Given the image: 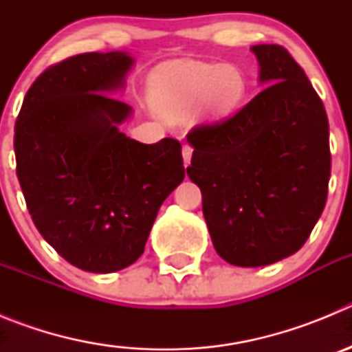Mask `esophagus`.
<instances>
[{
	"instance_id": "obj_1",
	"label": "esophagus",
	"mask_w": 352,
	"mask_h": 352,
	"mask_svg": "<svg viewBox=\"0 0 352 352\" xmlns=\"http://www.w3.org/2000/svg\"><path fill=\"white\" fill-rule=\"evenodd\" d=\"M192 151H194V148H192L190 144L183 146V162H185V166H188V164H190Z\"/></svg>"
}]
</instances>
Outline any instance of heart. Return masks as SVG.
Returning a JSON list of instances; mask_svg holds the SVG:
<instances>
[{
    "mask_svg": "<svg viewBox=\"0 0 352 352\" xmlns=\"http://www.w3.org/2000/svg\"><path fill=\"white\" fill-rule=\"evenodd\" d=\"M243 95V79L232 67L208 63L167 65L151 77L149 100L158 114L182 120L203 104L213 114L231 111Z\"/></svg>",
    "mask_w": 352,
    "mask_h": 352,
    "instance_id": "heart-1",
    "label": "heart"
}]
</instances>
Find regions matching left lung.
Masks as SVG:
<instances>
[{
	"label": "left lung",
	"instance_id": "8db88e82",
	"mask_svg": "<svg viewBox=\"0 0 352 352\" xmlns=\"http://www.w3.org/2000/svg\"><path fill=\"white\" fill-rule=\"evenodd\" d=\"M270 86L232 116L186 133L188 178L220 257L254 268L300 250L324 210L331 153L324 105L282 45H254Z\"/></svg>",
	"mask_w": 352,
	"mask_h": 352
}]
</instances>
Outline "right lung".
I'll return each instance as SVG.
<instances>
[{
	"instance_id": "right-lung-1",
	"label": "right lung",
	"mask_w": 352,
	"mask_h": 352,
	"mask_svg": "<svg viewBox=\"0 0 352 352\" xmlns=\"http://www.w3.org/2000/svg\"><path fill=\"white\" fill-rule=\"evenodd\" d=\"M125 52H84L51 65L28 89L15 121L17 178L33 223L65 261L113 273L144 252L167 195L183 182L182 144H142L118 125Z\"/></svg>"
}]
</instances>
